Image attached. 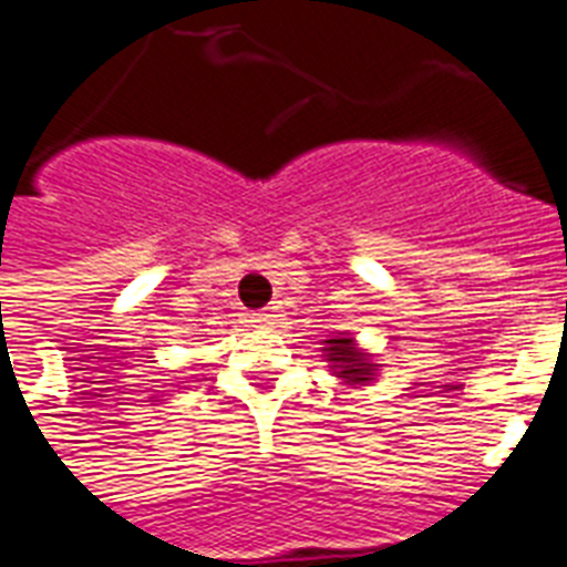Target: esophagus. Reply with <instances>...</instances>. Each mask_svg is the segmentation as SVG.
Here are the masks:
<instances>
[{
  "label": "esophagus",
  "mask_w": 567,
  "mask_h": 567,
  "mask_svg": "<svg viewBox=\"0 0 567 567\" xmlns=\"http://www.w3.org/2000/svg\"><path fill=\"white\" fill-rule=\"evenodd\" d=\"M250 323L259 326V329H268V326L274 323V315H270V311H259V315L250 317Z\"/></svg>",
  "instance_id": "1"
}]
</instances>
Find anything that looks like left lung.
<instances>
[{"mask_svg":"<svg viewBox=\"0 0 567 567\" xmlns=\"http://www.w3.org/2000/svg\"><path fill=\"white\" fill-rule=\"evenodd\" d=\"M320 352H323V361L329 363L331 375L347 388H367L381 370L379 358L361 349V343L349 331H331V338L323 340Z\"/></svg>","mask_w":567,"mask_h":567,"instance_id":"8db88e82","label":"left lung"}]
</instances>
